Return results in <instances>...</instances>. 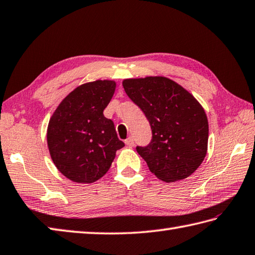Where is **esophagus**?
<instances>
[{
	"label": "esophagus",
	"instance_id": "esophagus-1",
	"mask_svg": "<svg viewBox=\"0 0 255 255\" xmlns=\"http://www.w3.org/2000/svg\"><path fill=\"white\" fill-rule=\"evenodd\" d=\"M125 143L127 144L128 147H132L133 144H134V140H133V138L132 137H128L126 140H125Z\"/></svg>",
	"mask_w": 255,
	"mask_h": 255
}]
</instances>
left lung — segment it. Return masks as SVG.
<instances>
[{
    "instance_id": "1",
    "label": "left lung",
    "mask_w": 255,
    "mask_h": 255,
    "mask_svg": "<svg viewBox=\"0 0 255 255\" xmlns=\"http://www.w3.org/2000/svg\"><path fill=\"white\" fill-rule=\"evenodd\" d=\"M123 86L150 124V143L136 148L149 170L164 182L188 178L208 150L209 124L200 103L162 76L124 79Z\"/></svg>"
}]
</instances>
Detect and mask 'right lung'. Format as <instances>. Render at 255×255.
Segmentation results:
<instances>
[{"label":"right lung","mask_w":255,"mask_h":255,"mask_svg":"<svg viewBox=\"0 0 255 255\" xmlns=\"http://www.w3.org/2000/svg\"><path fill=\"white\" fill-rule=\"evenodd\" d=\"M116 82L85 83L65 97L49 119L47 146L55 166L69 180L93 183L112 166L125 146L114 123L104 116Z\"/></svg>","instance_id":"right-lung-1"}]
</instances>
